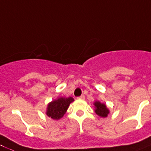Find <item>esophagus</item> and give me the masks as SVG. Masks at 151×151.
I'll list each match as a JSON object with an SVG mask.
<instances>
[{"label":"esophagus","instance_id":"1","mask_svg":"<svg viewBox=\"0 0 151 151\" xmlns=\"http://www.w3.org/2000/svg\"><path fill=\"white\" fill-rule=\"evenodd\" d=\"M78 99H81V100H84V99H85V97H84V95H81V96H80L78 98Z\"/></svg>","mask_w":151,"mask_h":151}]
</instances>
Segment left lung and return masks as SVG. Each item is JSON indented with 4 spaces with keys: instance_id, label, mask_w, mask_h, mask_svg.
Wrapping results in <instances>:
<instances>
[{
    "instance_id": "8db88e82",
    "label": "left lung",
    "mask_w": 151,
    "mask_h": 151,
    "mask_svg": "<svg viewBox=\"0 0 151 151\" xmlns=\"http://www.w3.org/2000/svg\"><path fill=\"white\" fill-rule=\"evenodd\" d=\"M94 105H95V113L98 115V116H101V117H107L108 114L109 113V110L106 107L105 104L101 103L100 101H96L94 102Z\"/></svg>"
}]
</instances>
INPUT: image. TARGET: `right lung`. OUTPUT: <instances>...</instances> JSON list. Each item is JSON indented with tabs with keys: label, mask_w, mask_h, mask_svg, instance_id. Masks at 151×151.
Listing matches in <instances>:
<instances>
[{
	"label": "right lung",
	"mask_w": 151,
	"mask_h": 151,
	"mask_svg": "<svg viewBox=\"0 0 151 151\" xmlns=\"http://www.w3.org/2000/svg\"><path fill=\"white\" fill-rule=\"evenodd\" d=\"M72 101H73V99L72 97L59 98L56 100H53L48 104L46 115L52 119H60L66 113L70 104Z\"/></svg>",
	"instance_id": "obj_1"
}]
</instances>
